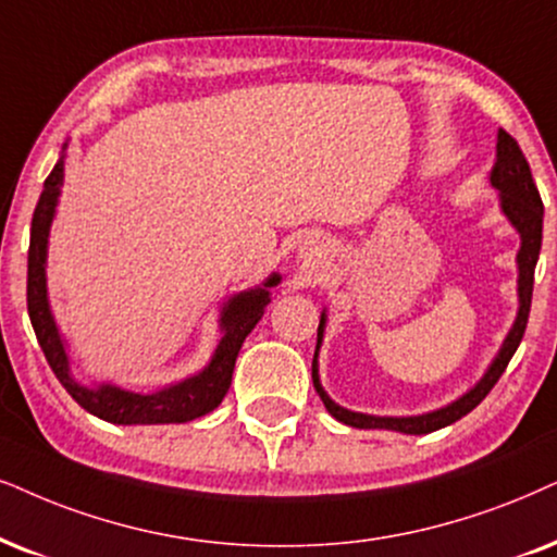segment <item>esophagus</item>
Returning a JSON list of instances; mask_svg holds the SVG:
<instances>
[{"label":"esophagus","instance_id":"obj_1","mask_svg":"<svg viewBox=\"0 0 557 557\" xmlns=\"http://www.w3.org/2000/svg\"><path fill=\"white\" fill-rule=\"evenodd\" d=\"M302 257H306V262L311 264V267L319 264V262H315V259H319V255H315V251H306V255H302Z\"/></svg>","mask_w":557,"mask_h":557}]
</instances>
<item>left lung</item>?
Here are the masks:
<instances>
[{
	"label": "left lung",
	"mask_w": 557,
	"mask_h": 557,
	"mask_svg": "<svg viewBox=\"0 0 557 557\" xmlns=\"http://www.w3.org/2000/svg\"><path fill=\"white\" fill-rule=\"evenodd\" d=\"M491 185L498 189V200H502V213L509 218V223L517 228L522 246H519L517 267H519V280H517V293H519V311L513 319V326L494 357V362L488 364L485 375L470 388L466 396H460L453 404L436 408V411L421 413V417H370V413H357L349 408H342L339 404L329 398V393L321 388L319 380V349L323 342V329H326V311L321 313L319 323V342H315V355H313V388L319 393L326 411L336 421L347 426L357 429H393V432L404 434H429L436 429L455 424L457 419H462L466 413L481 404L488 396L491 388L498 383V377L504 375L506 364L517 351L519 342H522L527 319H530V306H532V285H534V267H537L540 246H542V200L534 185L530 164H527L522 149L506 131H498L496 140V164L491 169Z\"/></svg>",
	"instance_id": "obj_1"
}]
</instances>
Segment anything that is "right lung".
<instances>
[{
	"label": "right lung",
	"instance_id": "right-lung-1",
	"mask_svg": "<svg viewBox=\"0 0 557 557\" xmlns=\"http://www.w3.org/2000/svg\"><path fill=\"white\" fill-rule=\"evenodd\" d=\"M61 185L63 153L44 182V193H40L33 213L30 249H27V313H30L35 336H38L53 375L84 411L95 413L110 424H185V421L206 417L228 393L238 349L264 315L267 302H270V287L280 283V274H270L255 290L238 293L223 306L221 321H218L223 336L213 351V360L197 375L157 393H133L110 383L82 385L72 375V364H69L66 347H63L59 326L53 321L46 287L48 234H51L55 206H59Z\"/></svg>",
	"mask_w": 557,
	"mask_h": 557
}]
</instances>
